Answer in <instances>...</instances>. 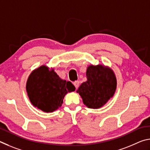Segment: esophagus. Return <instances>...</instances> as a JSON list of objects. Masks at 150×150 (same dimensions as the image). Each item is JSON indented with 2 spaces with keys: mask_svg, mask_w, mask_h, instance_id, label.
Returning <instances> with one entry per match:
<instances>
[{
  "mask_svg": "<svg viewBox=\"0 0 150 150\" xmlns=\"http://www.w3.org/2000/svg\"><path fill=\"white\" fill-rule=\"evenodd\" d=\"M73 85H74V86H75V87L76 89H77V88L79 87V82L78 81H75V82L73 83Z\"/></svg>",
  "mask_w": 150,
  "mask_h": 150,
  "instance_id": "1",
  "label": "esophagus"
}]
</instances>
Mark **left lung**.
I'll return each instance as SVG.
<instances>
[{
  "label": "left lung",
  "instance_id": "1",
  "mask_svg": "<svg viewBox=\"0 0 150 150\" xmlns=\"http://www.w3.org/2000/svg\"><path fill=\"white\" fill-rule=\"evenodd\" d=\"M87 81L77 90L88 108L97 109L113 97L117 86L115 72L108 66L90 65L87 68Z\"/></svg>",
  "mask_w": 150,
  "mask_h": 150
}]
</instances>
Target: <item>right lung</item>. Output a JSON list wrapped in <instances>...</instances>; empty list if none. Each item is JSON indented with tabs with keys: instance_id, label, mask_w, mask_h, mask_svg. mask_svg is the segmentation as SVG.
<instances>
[{
	"instance_id": "add662e5",
	"label": "right lung",
	"mask_w": 150,
	"mask_h": 150,
	"mask_svg": "<svg viewBox=\"0 0 150 150\" xmlns=\"http://www.w3.org/2000/svg\"><path fill=\"white\" fill-rule=\"evenodd\" d=\"M26 89L34 107L53 112L62 106L65 96L74 91L75 87L70 81L61 79L54 69L43 65L30 73Z\"/></svg>"
}]
</instances>
